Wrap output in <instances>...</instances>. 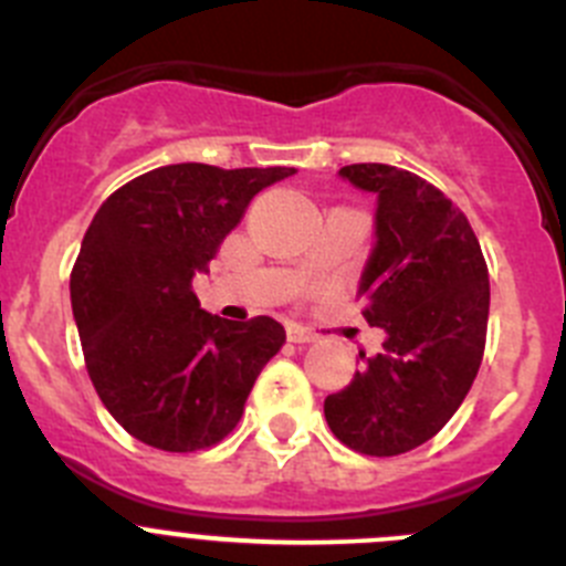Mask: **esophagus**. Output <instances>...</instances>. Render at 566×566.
<instances>
[{
  "instance_id": "34e87169",
  "label": "esophagus",
  "mask_w": 566,
  "mask_h": 566,
  "mask_svg": "<svg viewBox=\"0 0 566 566\" xmlns=\"http://www.w3.org/2000/svg\"><path fill=\"white\" fill-rule=\"evenodd\" d=\"M286 337H289V343L303 345V343H314V339H317V334L308 332V328H303V326H297V323H289Z\"/></svg>"
}]
</instances>
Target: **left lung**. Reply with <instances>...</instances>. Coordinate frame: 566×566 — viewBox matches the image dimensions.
Returning <instances> with one entry per match:
<instances>
[{"instance_id": "1", "label": "left lung", "mask_w": 566, "mask_h": 566, "mask_svg": "<svg viewBox=\"0 0 566 566\" xmlns=\"http://www.w3.org/2000/svg\"><path fill=\"white\" fill-rule=\"evenodd\" d=\"M345 181L377 195V243L359 280L363 317L382 352L323 411L334 437L365 457H397L437 437L476 379L490 280L476 234L433 184L388 164H352Z\"/></svg>"}]
</instances>
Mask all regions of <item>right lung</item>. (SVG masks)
Instances as JSON below:
<instances>
[{"mask_svg": "<svg viewBox=\"0 0 566 566\" xmlns=\"http://www.w3.org/2000/svg\"><path fill=\"white\" fill-rule=\"evenodd\" d=\"M294 172L169 164L115 189L96 212L70 303L90 379L129 437L192 453L240 422L286 332L272 317L234 323L203 312L192 277L207 272L254 195Z\"/></svg>", "mask_w": 566, "mask_h": 566, "instance_id": "1", "label": "right lung"}]
</instances>
